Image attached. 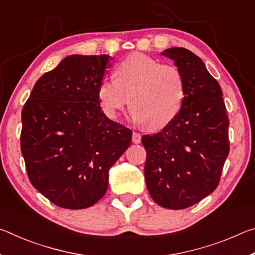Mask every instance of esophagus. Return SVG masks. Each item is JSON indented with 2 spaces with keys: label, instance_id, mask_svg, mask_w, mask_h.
I'll list each match as a JSON object with an SVG mask.
<instances>
[{
  "label": "esophagus",
  "instance_id": "obj_1",
  "mask_svg": "<svg viewBox=\"0 0 255 255\" xmlns=\"http://www.w3.org/2000/svg\"><path fill=\"white\" fill-rule=\"evenodd\" d=\"M140 140H141L140 133L133 131V132H132V141H133V143H135V144H139Z\"/></svg>",
  "mask_w": 255,
  "mask_h": 255
}]
</instances>
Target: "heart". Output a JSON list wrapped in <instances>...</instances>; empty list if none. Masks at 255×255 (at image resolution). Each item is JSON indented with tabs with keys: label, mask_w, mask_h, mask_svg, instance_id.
I'll return each mask as SVG.
<instances>
[{
	"label": "heart",
	"mask_w": 255,
	"mask_h": 255,
	"mask_svg": "<svg viewBox=\"0 0 255 255\" xmlns=\"http://www.w3.org/2000/svg\"><path fill=\"white\" fill-rule=\"evenodd\" d=\"M98 97L106 115L116 118L130 97V117L153 129L165 127L179 115L185 98V80L178 67L150 56L133 53L116 67V77H105Z\"/></svg>",
	"instance_id": "obj_1"
}]
</instances>
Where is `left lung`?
Segmentation results:
<instances>
[{
	"instance_id": "8db88e82",
	"label": "left lung",
	"mask_w": 255,
	"mask_h": 255,
	"mask_svg": "<svg viewBox=\"0 0 255 255\" xmlns=\"http://www.w3.org/2000/svg\"><path fill=\"white\" fill-rule=\"evenodd\" d=\"M161 54L182 72L185 98L174 120L159 132L141 137L145 181L157 205L184 209L217 188L230 153V122L221 86L197 55L182 47Z\"/></svg>"
}]
</instances>
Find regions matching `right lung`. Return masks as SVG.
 I'll use <instances>...</instances> for the list:
<instances>
[{
    "mask_svg": "<svg viewBox=\"0 0 255 255\" xmlns=\"http://www.w3.org/2000/svg\"><path fill=\"white\" fill-rule=\"evenodd\" d=\"M111 57L71 55L34 84L21 114V153L31 184L56 206L91 207L132 131L103 114L98 88Z\"/></svg>",
    "mask_w": 255,
    "mask_h": 255,
    "instance_id": "1",
    "label": "right lung"
}]
</instances>
